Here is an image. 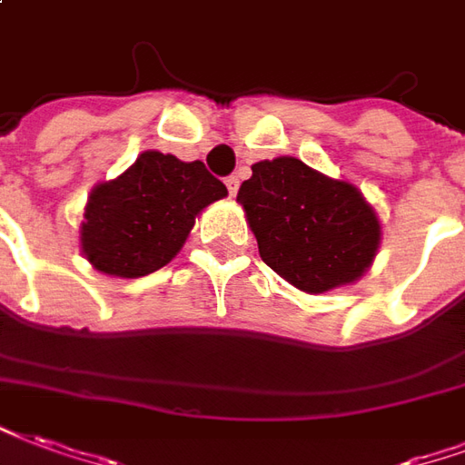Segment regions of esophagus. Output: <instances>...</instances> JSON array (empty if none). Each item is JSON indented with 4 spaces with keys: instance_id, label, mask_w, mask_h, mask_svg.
Masks as SVG:
<instances>
[{
    "instance_id": "34e87169",
    "label": "esophagus",
    "mask_w": 465,
    "mask_h": 465,
    "mask_svg": "<svg viewBox=\"0 0 465 465\" xmlns=\"http://www.w3.org/2000/svg\"><path fill=\"white\" fill-rule=\"evenodd\" d=\"M226 189H229V194H232V197H236V192H239V177H236V174L226 177Z\"/></svg>"
}]
</instances>
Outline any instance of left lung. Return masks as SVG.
Here are the masks:
<instances>
[{
  "instance_id": "8db88e82",
  "label": "left lung",
  "mask_w": 465,
  "mask_h": 465,
  "mask_svg": "<svg viewBox=\"0 0 465 465\" xmlns=\"http://www.w3.org/2000/svg\"><path fill=\"white\" fill-rule=\"evenodd\" d=\"M236 202L266 266L305 293L355 283L372 266L381 226L362 192L295 157L263 160Z\"/></svg>"
}]
</instances>
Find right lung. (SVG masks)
Wrapping results in <instances>:
<instances>
[{"label":"right lung","instance_id":"right-lung-1","mask_svg":"<svg viewBox=\"0 0 465 465\" xmlns=\"http://www.w3.org/2000/svg\"><path fill=\"white\" fill-rule=\"evenodd\" d=\"M223 197V182L204 163L147 150L120 177L91 192L81 251L105 276L154 273L180 253L199 212Z\"/></svg>","mask_w":465,"mask_h":465}]
</instances>
